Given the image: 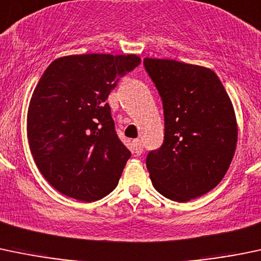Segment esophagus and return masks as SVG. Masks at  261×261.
Masks as SVG:
<instances>
[{"instance_id": "1", "label": "esophagus", "mask_w": 261, "mask_h": 261, "mask_svg": "<svg viewBox=\"0 0 261 261\" xmlns=\"http://www.w3.org/2000/svg\"><path fill=\"white\" fill-rule=\"evenodd\" d=\"M133 150L136 154H142V152H143V144H142V142L139 141V139H136V141H133Z\"/></svg>"}]
</instances>
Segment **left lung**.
I'll return each mask as SVG.
<instances>
[{"label": "left lung", "instance_id": "left-lung-1", "mask_svg": "<svg viewBox=\"0 0 261 261\" xmlns=\"http://www.w3.org/2000/svg\"><path fill=\"white\" fill-rule=\"evenodd\" d=\"M163 104L165 139L146 165L165 197L187 202L217 186L238 143L232 103L211 69L167 59L143 60Z\"/></svg>", "mask_w": 261, "mask_h": 261}]
</instances>
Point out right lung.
Returning a JSON list of instances; mask_svg holds the SVG:
<instances>
[{
  "label": "right lung",
  "instance_id": "right-lung-1",
  "mask_svg": "<svg viewBox=\"0 0 261 261\" xmlns=\"http://www.w3.org/2000/svg\"><path fill=\"white\" fill-rule=\"evenodd\" d=\"M141 64L137 55L59 58L42 74L28 112V138L37 168L54 189L93 202L117 187L130 150L115 132L111 91Z\"/></svg>",
  "mask_w": 261,
  "mask_h": 261
}]
</instances>
